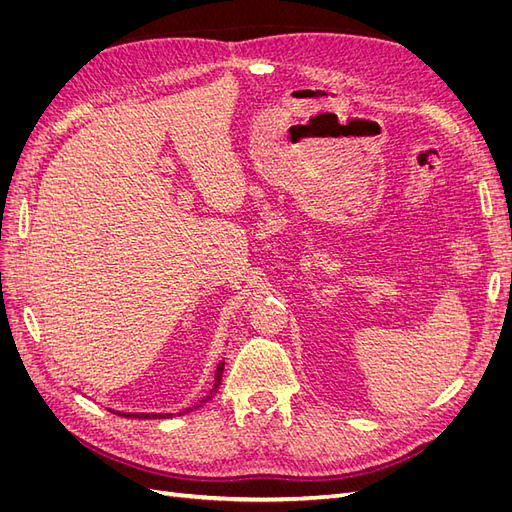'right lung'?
<instances>
[{
  "label": "right lung",
  "instance_id": "right-lung-1",
  "mask_svg": "<svg viewBox=\"0 0 512 512\" xmlns=\"http://www.w3.org/2000/svg\"><path fill=\"white\" fill-rule=\"evenodd\" d=\"M222 371H224V361L218 365V374H215V386H213V391L218 389L220 382H222ZM207 399H211V395H209ZM207 399H203V401H207ZM121 416H134V418H136V416H138V418H162L164 414H128V412H126V414H121ZM166 416H170V414H166Z\"/></svg>",
  "mask_w": 512,
  "mask_h": 512
}]
</instances>
